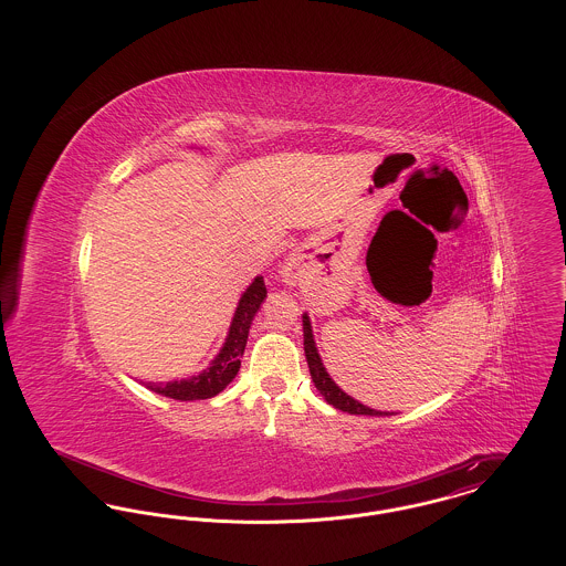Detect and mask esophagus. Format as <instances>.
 <instances>
[{
	"label": "esophagus",
	"mask_w": 566,
	"mask_h": 566,
	"mask_svg": "<svg viewBox=\"0 0 566 566\" xmlns=\"http://www.w3.org/2000/svg\"><path fill=\"white\" fill-rule=\"evenodd\" d=\"M301 265H303V256L298 254V252H291L289 256H286V261H284V265H282V280L286 282V284H295L296 277H298V271H301Z\"/></svg>",
	"instance_id": "obj_1"
}]
</instances>
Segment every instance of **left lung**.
<instances>
[{"label": "left lung", "mask_w": 566, "mask_h": 566, "mask_svg": "<svg viewBox=\"0 0 566 566\" xmlns=\"http://www.w3.org/2000/svg\"><path fill=\"white\" fill-rule=\"evenodd\" d=\"M303 348H305V358H307V367H310V374H312V381H314V386L318 388V392L323 395L326 403L333 405L335 409L354 413V416H390L388 411H377V409H371V407H367V405L352 399L348 392H344V390L333 381V377L328 376V371L324 369L323 358H321L318 348H316L314 333H312V323H310V316H307V314H303Z\"/></svg>", "instance_id": "1"}]
</instances>
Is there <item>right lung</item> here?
I'll return each instance as SVG.
<instances>
[{"mask_svg": "<svg viewBox=\"0 0 566 566\" xmlns=\"http://www.w3.org/2000/svg\"><path fill=\"white\" fill-rule=\"evenodd\" d=\"M268 296L263 275H256L252 284L243 291L240 303L235 307L233 321L229 326L227 339L214 360L208 369H203L197 376L174 379V381H142L148 390L176 399V401H199V399H212L218 392H222L233 377L238 376L242 367V354L245 350L250 324L254 321L256 312L261 310L263 301Z\"/></svg>", "mask_w": 566, "mask_h": 566, "instance_id": "add662e5", "label": "right lung"}]
</instances>
